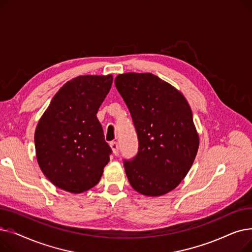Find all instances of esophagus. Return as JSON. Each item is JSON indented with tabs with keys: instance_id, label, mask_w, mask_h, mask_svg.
Segmentation results:
<instances>
[{
	"instance_id": "1",
	"label": "esophagus",
	"mask_w": 252,
	"mask_h": 252,
	"mask_svg": "<svg viewBox=\"0 0 252 252\" xmlns=\"http://www.w3.org/2000/svg\"><path fill=\"white\" fill-rule=\"evenodd\" d=\"M110 147H111V150H112L113 154L117 155L118 154V145H117V143L116 142H111Z\"/></svg>"
}]
</instances>
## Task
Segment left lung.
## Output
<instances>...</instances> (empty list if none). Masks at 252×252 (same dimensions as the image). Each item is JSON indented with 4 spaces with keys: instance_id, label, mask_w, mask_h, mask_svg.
Here are the masks:
<instances>
[{
    "instance_id": "left-lung-1",
    "label": "left lung",
    "mask_w": 252,
    "mask_h": 252,
    "mask_svg": "<svg viewBox=\"0 0 252 252\" xmlns=\"http://www.w3.org/2000/svg\"><path fill=\"white\" fill-rule=\"evenodd\" d=\"M115 87L130 112L139 151L125 161L130 186L157 197L177 188L199 148L192 110L181 91L149 72L118 74Z\"/></svg>"
}]
</instances>
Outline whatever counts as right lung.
<instances>
[{"label": "right lung", "instance_id": "add662e5", "mask_svg": "<svg viewBox=\"0 0 252 252\" xmlns=\"http://www.w3.org/2000/svg\"><path fill=\"white\" fill-rule=\"evenodd\" d=\"M113 76L79 75L63 85L34 131L39 168L57 188L79 194L100 181L111 149L97 112Z\"/></svg>", "mask_w": 252, "mask_h": 252}]
</instances>
